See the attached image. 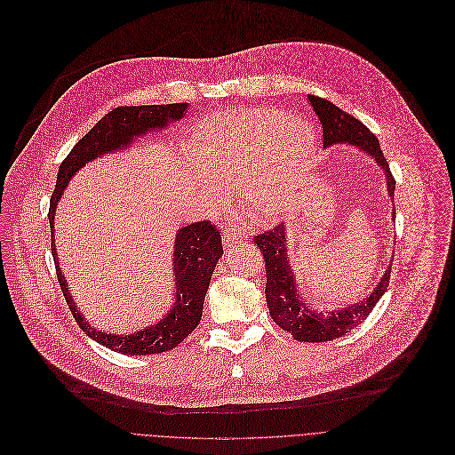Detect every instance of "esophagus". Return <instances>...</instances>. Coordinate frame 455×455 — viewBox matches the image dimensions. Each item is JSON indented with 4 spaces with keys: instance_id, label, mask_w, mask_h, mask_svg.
<instances>
[{
    "instance_id": "esophagus-1",
    "label": "esophagus",
    "mask_w": 455,
    "mask_h": 455,
    "mask_svg": "<svg viewBox=\"0 0 455 455\" xmlns=\"http://www.w3.org/2000/svg\"><path fill=\"white\" fill-rule=\"evenodd\" d=\"M247 235L242 229H233V228H226L222 231V240L226 247H235L236 243H240Z\"/></svg>"
}]
</instances>
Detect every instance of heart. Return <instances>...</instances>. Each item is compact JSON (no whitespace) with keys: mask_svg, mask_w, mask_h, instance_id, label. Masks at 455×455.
Wrapping results in <instances>:
<instances>
[{"mask_svg":"<svg viewBox=\"0 0 455 455\" xmlns=\"http://www.w3.org/2000/svg\"><path fill=\"white\" fill-rule=\"evenodd\" d=\"M294 153L281 150V138ZM315 145L312 127L299 118H285L272 109L229 111L203 125L194 141V159L199 170L219 188L243 185V204L252 213H267L276 206L283 190V177L310 157ZM220 203L222 192H212Z\"/></svg>","mask_w":455,"mask_h":455,"instance_id":"heart-1","label":"heart"}]
</instances>
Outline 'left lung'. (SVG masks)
<instances>
[{"label":"left lung","instance_id":"8db88e82","mask_svg":"<svg viewBox=\"0 0 455 455\" xmlns=\"http://www.w3.org/2000/svg\"><path fill=\"white\" fill-rule=\"evenodd\" d=\"M308 100L323 124V145L330 147L335 143H349L353 147H358L360 150L371 154L377 159V163L384 168L387 177L389 196L395 199L396 180L389 170V163L384 157L377 136L364 124H360L355 116L342 111L326 99L308 95ZM252 242L254 245H258L265 259V298L268 314L272 321H275L282 330L289 331L296 340L326 342L346 335L371 314L379 299L387 291L391 267L386 270V275L382 276L380 283L375 287L371 296L366 298L364 301L355 303L342 310L324 314L315 312L310 307H307V303L299 298L296 291V280L285 251L287 238L283 224L256 235Z\"/></svg>","mask_w":455,"mask_h":455}]
</instances>
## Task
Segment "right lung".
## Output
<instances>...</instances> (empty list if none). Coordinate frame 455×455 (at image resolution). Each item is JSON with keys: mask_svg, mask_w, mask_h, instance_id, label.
Here are the masks:
<instances>
[{"mask_svg": "<svg viewBox=\"0 0 455 455\" xmlns=\"http://www.w3.org/2000/svg\"><path fill=\"white\" fill-rule=\"evenodd\" d=\"M187 104L166 106H120L108 113L93 129H91L59 166L55 190L50 199V229L53 233V213L57 203L68 187L71 175L82 168L87 161H93L102 154L122 150L136 136L145 134L150 129L164 127L168 122H175L187 113ZM222 238L215 224L210 220L196 222L180 228L175 236L173 251V275H175V303L173 308L159 323L140 330L131 335L106 333L84 321L80 312L68 292L66 280L59 270V258L55 254V243L52 242V254L57 265V280L66 303L76 321V324L102 346L124 353V355H154L163 353L183 342L201 323L204 298L212 282L213 268L220 259Z\"/></svg>", "mask_w": 455, "mask_h": 455, "instance_id": "add662e5", "label": "right lung"}]
</instances>
